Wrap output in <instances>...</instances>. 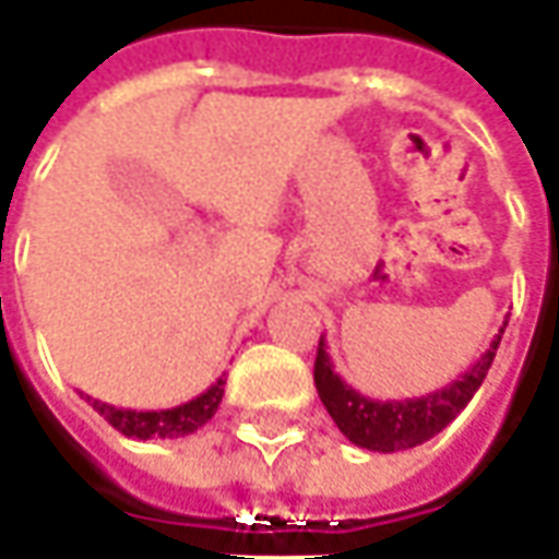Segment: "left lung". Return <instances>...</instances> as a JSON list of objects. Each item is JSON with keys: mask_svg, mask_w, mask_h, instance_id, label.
I'll return each instance as SVG.
<instances>
[{"mask_svg": "<svg viewBox=\"0 0 559 559\" xmlns=\"http://www.w3.org/2000/svg\"><path fill=\"white\" fill-rule=\"evenodd\" d=\"M504 328H508V321L491 337L489 349L449 386H442L436 393L414 395V399H386V402L368 399V395L353 390L334 371V361L328 356V343L321 337L316 356V390L328 414L340 427V433L346 436L353 445L383 454L405 452V449L424 445L427 439L442 433L454 417L467 408L473 393L483 386V380L489 374L491 358L498 353Z\"/></svg>", "mask_w": 559, "mask_h": 559, "instance_id": "1", "label": "left lung"}]
</instances>
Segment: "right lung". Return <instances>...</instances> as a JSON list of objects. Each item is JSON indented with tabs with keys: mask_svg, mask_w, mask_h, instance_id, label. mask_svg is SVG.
Instances as JSON below:
<instances>
[{
	"mask_svg": "<svg viewBox=\"0 0 559 559\" xmlns=\"http://www.w3.org/2000/svg\"><path fill=\"white\" fill-rule=\"evenodd\" d=\"M222 395H225V380L219 377L210 390L194 395L191 402H182L176 408H160V412L117 408V405L98 402L92 395H86V402L123 436H132V439H179V436L198 433L203 424L219 412Z\"/></svg>",
	"mask_w": 559,
	"mask_h": 559,
	"instance_id": "obj_1",
	"label": "right lung"
}]
</instances>
